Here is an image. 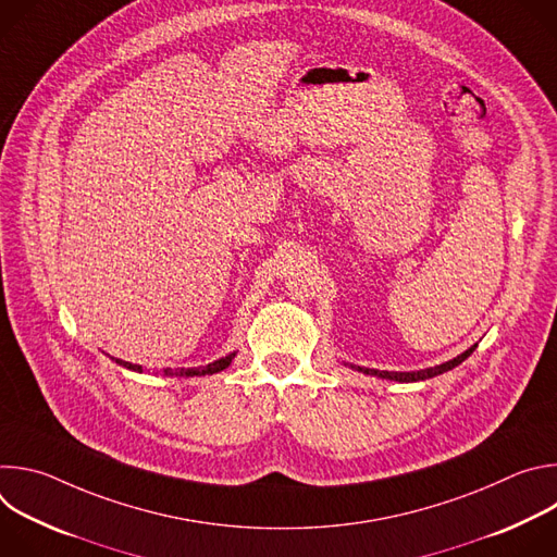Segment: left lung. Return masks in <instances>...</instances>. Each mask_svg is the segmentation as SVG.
I'll list each match as a JSON object with an SVG mask.
<instances>
[{
  "label": "left lung",
  "mask_w": 557,
  "mask_h": 557,
  "mask_svg": "<svg viewBox=\"0 0 557 557\" xmlns=\"http://www.w3.org/2000/svg\"><path fill=\"white\" fill-rule=\"evenodd\" d=\"M475 346L479 344H473L469 350H465L462 355H458V357H454L451 361H445V363H441V366H434V368H425V370H417V372H387V370H372V368H361V366H350V368H355V370H359V372H363V374H374V376H381V379H389V381H399V383H410V381H425V379H432V376H436V374H443V372H447V370H451V368H456L458 363H462L473 350H475Z\"/></svg>",
  "instance_id": "1"
}]
</instances>
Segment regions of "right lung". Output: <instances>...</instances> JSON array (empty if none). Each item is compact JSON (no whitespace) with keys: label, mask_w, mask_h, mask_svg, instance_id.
I'll return each mask as SVG.
<instances>
[{"label":"right lung","mask_w":557,"mask_h":557,"mask_svg":"<svg viewBox=\"0 0 557 557\" xmlns=\"http://www.w3.org/2000/svg\"><path fill=\"white\" fill-rule=\"evenodd\" d=\"M233 357H235V352H231V355H226V357H222V359H218V361H213V363L200 366V368H176V370L165 368L163 372H165L168 376H205V374H215V372H220V370L228 368V363L233 361ZM116 363H119V366H123V368H127V370L143 372V368H140V366H136V363L121 361V359H116Z\"/></svg>","instance_id":"add662e5"}]
</instances>
